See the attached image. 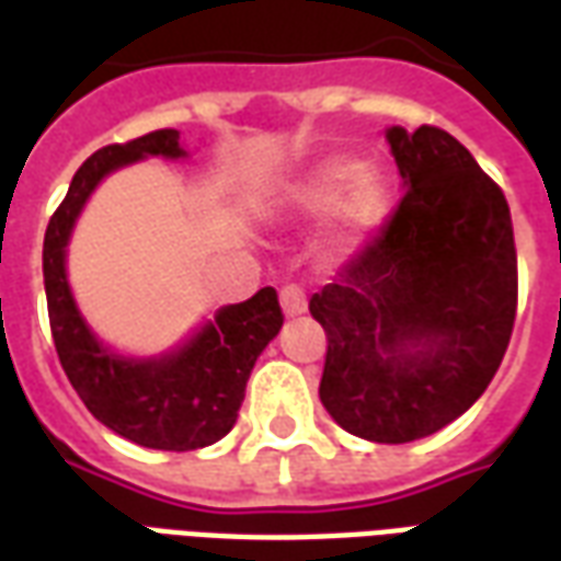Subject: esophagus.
Listing matches in <instances>:
<instances>
[{"label":"esophagus","mask_w":561,"mask_h":561,"mask_svg":"<svg viewBox=\"0 0 561 561\" xmlns=\"http://www.w3.org/2000/svg\"><path fill=\"white\" fill-rule=\"evenodd\" d=\"M279 304H282V312H285L288 318H297L306 312V297L297 285H285V288H282Z\"/></svg>","instance_id":"obj_1"}]
</instances>
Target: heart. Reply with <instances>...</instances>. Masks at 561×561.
<instances>
[{"label":"heart","instance_id":"b5f03b06","mask_svg":"<svg viewBox=\"0 0 561 561\" xmlns=\"http://www.w3.org/2000/svg\"><path fill=\"white\" fill-rule=\"evenodd\" d=\"M291 204L309 216H324L340 209V245L357 249L369 233L376 231L378 221L388 209V185L381 176L366 173L357 161H328L312 173H306L294 185Z\"/></svg>","mask_w":561,"mask_h":561}]
</instances>
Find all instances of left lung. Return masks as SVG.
<instances>
[{
  "label": "left lung",
  "instance_id": "1",
  "mask_svg": "<svg viewBox=\"0 0 561 561\" xmlns=\"http://www.w3.org/2000/svg\"><path fill=\"white\" fill-rule=\"evenodd\" d=\"M397 213L309 312L328 333L318 397L345 433L402 445L478 402L517 316V249L502 188L433 126L385 131Z\"/></svg>",
  "mask_w": 561,
  "mask_h": 561
}]
</instances>
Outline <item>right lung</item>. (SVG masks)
Returning <instances> with one entry per match:
<instances>
[{
    "instance_id": "add662e5",
    "label": "right lung",
    "mask_w": 561,
    "mask_h": 561,
    "mask_svg": "<svg viewBox=\"0 0 561 561\" xmlns=\"http://www.w3.org/2000/svg\"><path fill=\"white\" fill-rule=\"evenodd\" d=\"M147 159H188L176 128L114 144L80 164L44 233V291L59 364L95 421L152 450H197L231 433L257 354L282 330L273 288L216 309L180 345L123 354L99 340L68 282V243L92 192L111 173Z\"/></svg>"
}]
</instances>
